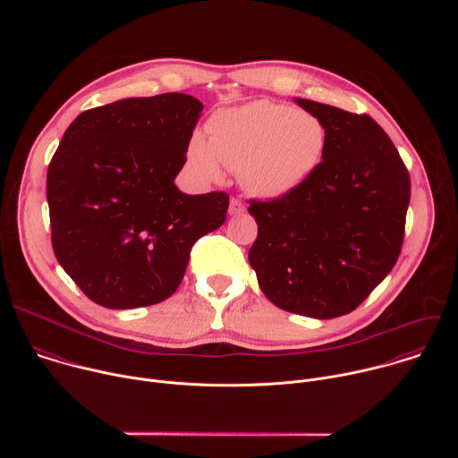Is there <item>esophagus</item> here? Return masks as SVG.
I'll return each instance as SVG.
<instances>
[{"label": "esophagus", "mask_w": 458, "mask_h": 458, "mask_svg": "<svg viewBox=\"0 0 458 458\" xmlns=\"http://www.w3.org/2000/svg\"><path fill=\"white\" fill-rule=\"evenodd\" d=\"M246 210V205L241 201V199H237V198H232L230 199V214L232 216H239V214H242Z\"/></svg>", "instance_id": "34e87169"}]
</instances>
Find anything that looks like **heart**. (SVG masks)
Here are the masks:
<instances>
[{
	"instance_id": "obj_1",
	"label": "heart",
	"mask_w": 458,
	"mask_h": 458,
	"mask_svg": "<svg viewBox=\"0 0 458 458\" xmlns=\"http://www.w3.org/2000/svg\"><path fill=\"white\" fill-rule=\"evenodd\" d=\"M208 141L195 134L188 159L201 177L221 179L225 166L239 170L244 188L259 198H283L318 168L328 130L311 112L274 101H255L216 114Z\"/></svg>"
}]
</instances>
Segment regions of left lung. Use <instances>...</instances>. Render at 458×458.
Wrapping results in <instances>:
<instances>
[{"label":"left lung","instance_id":"1","mask_svg":"<svg viewBox=\"0 0 458 458\" xmlns=\"http://www.w3.org/2000/svg\"><path fill=\"white\" fill-rule=\"evenodd\" d=\"M297 103L328 130L324 157L292 193L248 201L257 223L248 260L276 306L334 318L353 311L395 267L411 181L395 145L368 114Z\"/></svg>","mask_w":458,"mask_h":458}]
</instances>
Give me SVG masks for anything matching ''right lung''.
Returning a JSON list of instances; mask_svg holds the SVG:
<instances>
[{"mask_svg": "<svg viewBox=\"0 0 458 458\" xmlns=\"http://www.w3.org/2000/svg\"><path fill=\"white\" fill-rule=\"evenodd\" d=\"M201 110L188 94L130 98L85 110L63 134L47 174L52 248L96 304L168 299L193 242L226 221V191L174 184Z\"/></svg>", "mask_w": 458, "mask_h": 458, "instance_id": "add662e5", "label": "right lung"}]
</instances>
